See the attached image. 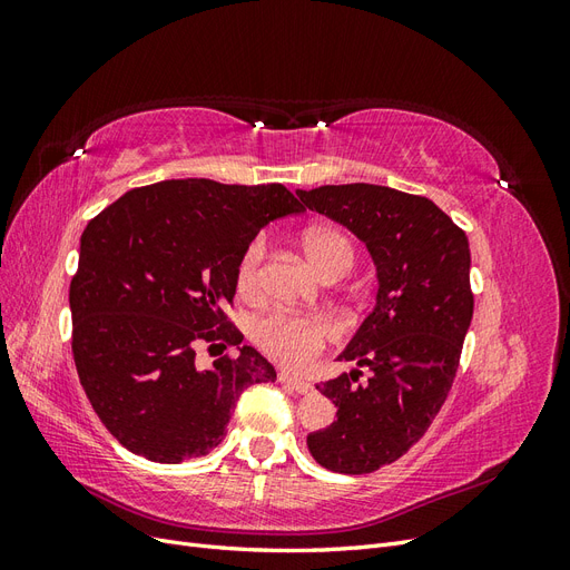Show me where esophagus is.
I'll return each instance as SVG.
<instances>
[{
  "label": "esophagus",
  "instance_id": "1",
  "mask_svg": "<svg viewBox=\"0 0 570 570\" xmlns=\"http://www.w3.org/2000/svg\"><path fill=\"white\" fill-rule=\"evenodd\" d=\"M278 381H281L283 385H289L292 390L299 392V394H308V392H314V385H312V383H306V381H302V377L292 375V373H287V371L278 373Z\"/></svg>",
  "mask_w": 570,
  "mask_h": 570
}]
</instances>
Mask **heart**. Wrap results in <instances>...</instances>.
Wrapping results in <instances>:
<instances>
[{"mask_svg": "<svg viewBox=\"0 0 570 570\" xmlns=\"http://www.w3.org/2000/svg\"><path fill=\"white\" fill-rule=\"evenodd\" d=\"M302 249L312 266L323 275L347 273L354 262L350 239L340 230L314 226L302 235ZM266 258V239L254 237L235 262V289L243 299H254L262 289V266ZM254 337L271 358L289 368H306L337 337V323L331 316H304L273 312L254 327Z\"/></svg>", "mask_w": 570, "mask_h": 570, "instance_id": "b5f03b06", "label": "heart"}]
</instances>
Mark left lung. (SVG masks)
I'll return each instance as SVG.
<instances>
[{
	"label": "left lung",
	"instance_id": "obj_1",
	"mask_svg": "<svg viewBox=\"0 0 570 570\" xmlns=\"http://www.w3.org/2000/svg\"><path fill=\"white\" fill-rule=\"evenodd\" d=\"M312 212L364 239L377 268V299L340 354L366 365L316 385L337 421L306 438L327 471L361 475L404 456L440 413L473 318L469 237L428 197L350 183L297 189Z\"/></svg>",
	"mask_w": 570,
	"mask_h": 570
}]
</instances>
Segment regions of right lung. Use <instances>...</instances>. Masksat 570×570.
I'll use <instances>...</instances> for the list:
<instances>
[{
	"mask_svg": "<svg viewBox=\"0 0 570 570\" xmlns=\"http://www.w3.org/2000/svg\"><path fill=\"white\" fill-rule=\"evenodd\" d=\"M302 212L281 183L187 178L135 187L88 223L68 289L71 350L95 413L126 450L159 463L209 454L243 390L275 381L226 306L239 252L268 220ZM199 343L240 354L202 372Z\"/></svg>",
	"mask_w": 570,
	"mask_h": 570,
	"instance_id": "add662e5",
	"label": "right lung"
}]
</instances>
